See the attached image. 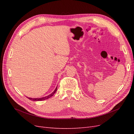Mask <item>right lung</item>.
Returning <instances> with one entry per match:
<instances>
[{"label":"right lung","instance_id":"right-lung-1","mask_svg":"<svg viewBox=\"0 0 134 134\" xmlns=\"http://www.w3.org/2000/svg\"><path fill=\"white\" fill-rule=\"evenodd\" d=\"M57 91V87H56L55 88V90H54V91L52 92V93H51L50 94L48 95L47 96H45V97H41V98H30V97H27V98L31 100H34V101H40V100H45V99H48L50 98V97H51L52 96H53L54 94V93L56 92V91Z\"/></svg>","mask_w":134,"mask_h":134}]
</instances>
